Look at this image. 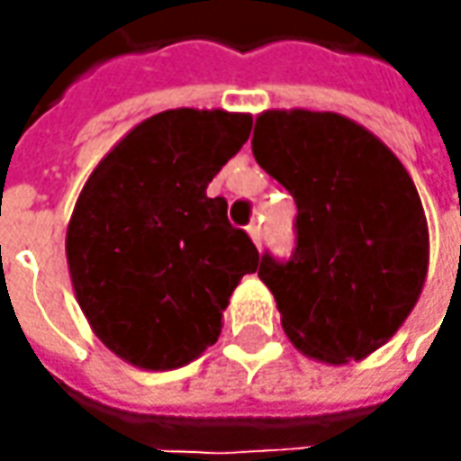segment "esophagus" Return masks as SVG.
<instances>
[{
  "instance_id": "esophagus-1",
  "label": "esophagus",
  "mask_w": 461,
  "mask_h": 461,
  "mask_svg": "<svg viewBox=\"0 0 461 461\" xmlns=\"http://www.w3.org/2000/svg\"><path fill=\"white\" fill-rule=\"evenodd\" d=\"M249 236L257 243V249H261V243H264V230H261V225L251 222V225H249Z\"/></svg>"
}]
</instances>
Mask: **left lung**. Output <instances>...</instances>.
Masks as SVG:
<instances>
[{
	"instance_id": "obj_1",
	"label": "left lung",
	"mask_w": 461,
	"mask_h": 461,
	"mask_svg": "<svg viewBox=\"0 0 461 461\" xmlns=\"http://www.w3.org/2000/svg\"><path fill=\"white\" fill-rule=\"evenodd\" d=\"M251 151L297 204L294 257L258 264L287 339L315 362H362L398 333L429 275L408 168L359 122L300 107L257 115Z\"/></svg>"
}]
</instances>
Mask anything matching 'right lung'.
Returning a JSON list of instances; mask_svg holds the SVG:
<instances>
[{"instance_id": "right-lung-1", "label": "right lung", "mask_w": 461, "mask_h": 461, "mask_svg": "<svg viewBox=\"0 0 461 461\" xmlns=\"http://www.w3.org/2000/svg\"><path fill=\"white\" fill-rule=\"evenodd\" d=\"M251 115L179 107L138 122L84 182L66 261L84 318L122 362L167 372L218 341L222 310L257 272L251 239L207 185L240 151Z\"/></svg>"}]
</instances>
